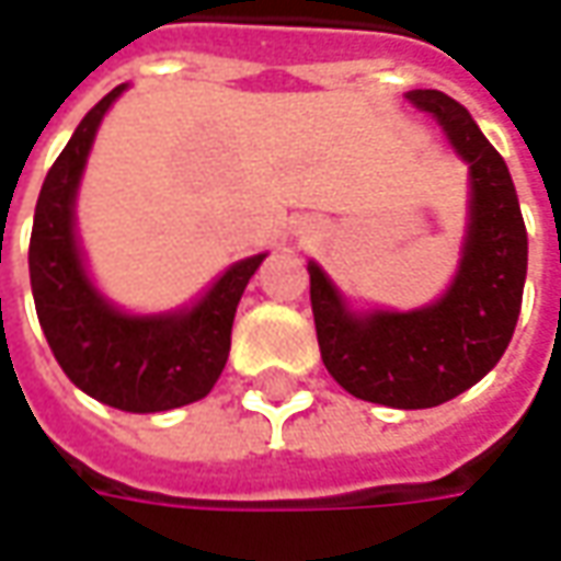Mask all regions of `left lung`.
I'll return each mask as SVG.
<instances>
[{"label": "left lung", "instance_id": "obj_1", "mask_svg": "<svg viewBox=\"0 0 561 561\" xmlns=\"http://www.w3.org/2000/svg\"><path fill=\"white\" fill-rule=\"evenodd\" d=\"M405 101L439 122L448 147L470 165L451 285L414 310H359L322 264L310 261L307 270L329 375L356 399L409 411L455 399L501 362L522 310L528 236L510 169L470 113L436 89L405 91Z\"/></svg>", "mask_w": 561, "mask_h": 561}]
</instances>
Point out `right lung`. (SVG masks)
I'll use <instances>...</instances> for the list:
<instances>
[{"mask_svg": "<svg viewBox=\"0 0 561 561\" xmlns=\"http://www.w3.org/2000/svg\"><path fill=\"white\" fill-rule=\"evenodd\" d=\"M125 89L128 82L91 106L42 184L30 236V285L64 375L110 409L152 414L211 392L230 356L236 307L266 254L230 264L196 300L174 310L131 312L98 288L76 230V199L98 128Z\"/></svg>", "mask_w": 561, "mask_h": 561, "instance_id": "right-lung-1", "label": "right lung"}]
</instances>
